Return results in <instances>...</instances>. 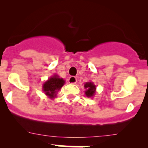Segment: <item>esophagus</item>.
Instances as JSON below:
<instances>
[{
    "label": "esophagus",
    "instance_id": "esophagus-1",
    "mask_svg": "<svg viewBox=\"0 0 148 148\" xmlns=\"http://www.w3.org/2000/svg\"><path fill=\"white\" fill-rule=\"evenodd\" d=\"M68 82H69V83L70 84H76L77 82L76 77L70 76V78H69V80H68Z\"/></svg>",
    "mask_w": 148,
    "mask_h": 148
}]
</instances>
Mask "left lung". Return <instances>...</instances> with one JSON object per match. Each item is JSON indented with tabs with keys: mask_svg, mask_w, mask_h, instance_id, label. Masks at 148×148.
Returning <instances> with one entry per match:
<instances>
[{
	"mask_svg": "<svg viewBox=\"0 0 148 148\" xmlns=\"http://www.w3.org/2000/svg\"><path fill=\"white\" fill-rule=\"evenodd\" d=\"M84 87L87 89L86 90L85 94L87 97H92V95H94L95 91V86L91 82H87L84 84Z\"/></svg>",
	"mask_w": 148,
	"mask_h": 148,
	"instance_id": "left-lung-1",
	"label": "left lung"
}]
</instances>
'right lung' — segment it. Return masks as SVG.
<instances>
[{"label": "right lung", "instance_id": "right-lung-1", "mask_svg": "<svg viewBox=\"0 0 148 148\" xmlns=\"http://www.w3.org/2000/svg\"><path fill=\"white\" fill-rule=\"evenodd\" d=\"M64 84V81L62 78H60L55 75L53 78H50L47 82L44 84L43 88L44 91L50 98H53L56 95L58 90L61 88Z\"/></svg>", "mask_w": 148, "mask_h": 148}]
</instances>
